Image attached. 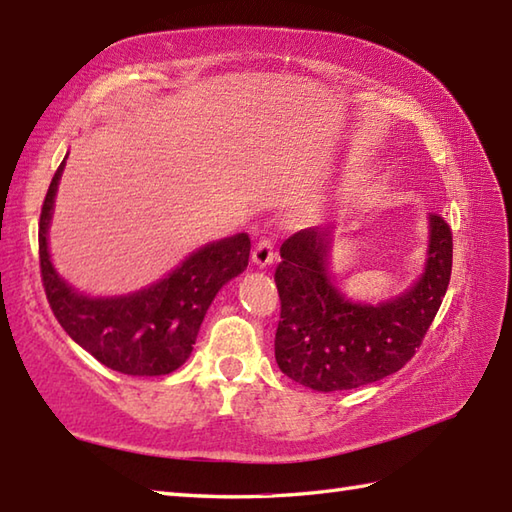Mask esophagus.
I'll return each instance as SVG.
<instances>
[{
  "mask_svg": "<svg viewBox=\"0 0 512 512\" xmlns=\"http://www.w3.org/2000/svg\"><path fill=\"white\" fill-rule=\"evenodd\" d=\"M253 262L259 268H266L275 262V246H273V239L270 237H262L253 248Z\"/></svg>",
  "mask_w": 512,
  "mask_h": 512,
  "instance_id": "obj_1",
  "label": "esophagus"
}]
</instances>
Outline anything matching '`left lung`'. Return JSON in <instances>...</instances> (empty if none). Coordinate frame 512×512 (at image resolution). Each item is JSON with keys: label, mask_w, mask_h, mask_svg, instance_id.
<instances>
[{"label": "left lung", "mask_w": 512, "mask_h": 512, "mask_svg": "<svg viewBox=\"0 0 512 512\" xmlns=\"http://www.w3.org/2000/svg\"><path fill=\"white\" fill-rule=\"evenodd\" d=\"M332 233L303 228L281 244L275 270L281 312L275 358L281 372L317 391L356 389L411 361L447 295L453 233L442 215H429L427 266L405 295L367 306L352 303L328 275Z\"/></svg>", "instance_id": "left-lung-1"}]
</instances>
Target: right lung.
<instances>
[{
    "mask_svg": "<svg viewBox=\"0 0 512 512\" xmlns=\"http://www.w3.org/2000/svg\"><path fill=\"white\" fill-rule=\"evenodd\" d=\"M65 158L54 171L39 217V268L54 317L96 361L127 376H165L187 361L211 301L248 266L246 233L220 239L189 255L147 290L129 297L90 299L52 268L48 226Z\"/></svg>",
    "mask_w": 512,
    "mask_h": 512,
    "instance_id": "1",
    "label": "right lung"
}]
</instances>
